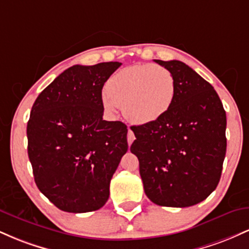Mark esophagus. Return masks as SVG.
I'll return each instance as SVG.
<instances>
[{"label":"esophagus","instance_id":"1","mask_svg":"<svg viewBox=\"0 0 249 249\" xmlns=\"http://www.w3.org/2000/svg\"><path fill=\"white\" fill-rule=\"evenodd\" d=\"M134 138H136V137H134L133 131L131 130L130 127H128V131H127V142H128V145L132 144L133 141H134Z\"/></svg>","mask_w":249,"mask_h":249}]
</instances>
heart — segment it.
Returning <instances> with one entry per match:
<instances>
[{
	"mask_svg": "<svg viewBox=\"0 0 249 249\" xmlns=\"http://www.w3.org/2000/svg\"><path fill=\"white\" fill-rule=\"evenodd\" d=\"M176 97L172 73L157 64H136L123 68L107 81L102 101L108 112L122 105L126 118L148 124L164 117Z\"/></svg>",
	"mask_w": 249,
	"mask_h": 249,
	"instance_id": "obj_1",
	"label": "heart"
}]
</instances>
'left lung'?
<instances>
[{"label": "left lung", "instance_id": "1", "mask_svg": "<svg viewBox=\"0 0 249 249\" xmlns=\"http://www.w3.org/2000/svg\"><path fill=\"white\" fill-rule=\"evenodd\" d=\"M154 62L172 73L176 97L157 122L131 126L145 194L159 206L188 207L215 190L226 156V112L218 93L180 61Z\"/></svg>", "mask_w": 249, "mask_h": 249}]
</instances>
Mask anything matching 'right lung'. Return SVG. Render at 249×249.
Masks as SVG:
<instances>
[{"mask_svg": "<svg viewBox=\"0 0 249 249\" xmlns=\"http://www.w3.org/2000/svg\"><path fill=\"white\" fill-rule=\"evenodd\" d=\"M119 62L73 65L39 93L27 125L28 156L38 190L59 210L97 211L127 151V127L103 121L102 89Z\"/></svg>", "mask_w": 249, "mask_h": 249, "instance_id": "add662e5", "label": "right lung"}]
</instances>
